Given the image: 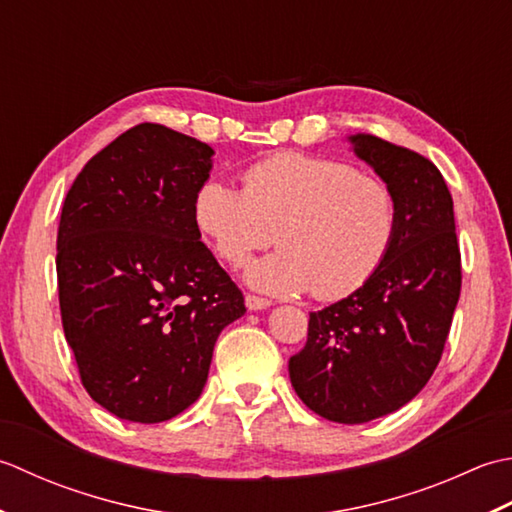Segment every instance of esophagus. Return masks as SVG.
<instances>
[{
    "label": "esophagus",
    "instance_id": "esophagus-1",
    "mask_svg": "<svg viewBox=\"0 0 512 512\" xmlns=\"http://www.w3.org/2000/svg\"><path fill=\"white\" fill-rule=\"evenodd\" d=\"M245 305L249 311H260V309H267L271 302L267 298H260V296H254V294H247L245 296Z\"/></svg>",
    "mask_w": 512,
    "mask_h": 512
}]
</instances>
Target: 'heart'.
<instances>
[{"label": "heart", "mask_w": 512, "mask_h": 512, "mask_svg": "<svg viewBox=\"0 0 512 512\" xmlns=\"http://www.w3.org/2000/svg\"><path fill=\"white\" fill-rule=\"evenodd\" d=\"M192 212L227 265H243L274 241L283 245L247 265L249 285L276 296L311 289L318 300L344 298L367 283L398 221L393 192L380 179L294 152L254 163L245 190L216 176L203 181Z\"/></svg>", "instance_id": "1"}]
</instances>
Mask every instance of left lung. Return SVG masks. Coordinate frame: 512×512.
<instances>
[{"label":"left lung","mask_w":512,"mask_h":512,"mask_svg":"<svg viewBox=\"0 0 512 512\" xmlns=\"http://www.w3.org/2000/svg\"><path fill=\"white\" fill-rule=\"evenodd\" d=\"M349 143L393 192V243L360 289L311 311L289 378L325 420L362 424L398 411L429 382L460 300L462 265L440 170L373 134H353Z\"/></svg>","instance_id":"8db88e82"}]
</instances>
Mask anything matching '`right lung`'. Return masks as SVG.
<instances>
[{"label": "right lung", "instance_id": "add662e5", "mask_svg": "<svg viewBox=\"0 0 512 512\" xmlns=\"http://www.w3.org/2000/svg\"><path fill=\"white\" fill-rule=\"evenodd\" d=\"M212 156L165 125H134L83 165L64 201L61 322L83 387L121 420L165 422L194 404L218 333L245 314L192 212Z\"/></svg>", "mask_w": 512, "mask_h": 512}]
</instances>
